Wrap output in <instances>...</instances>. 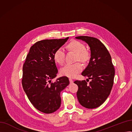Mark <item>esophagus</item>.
Instances as JSON below:
<instances>
[{
    "label": "esophagus",
    "mask_w": 132,
    "mask_h": 132,
    "mask_svg": "<svg viewBox=\"0 0 132 132\" xmlns=\"http://www.w3.org/2000/svg\"><path fill=\"white\" fill-rule=\"evenodd\" d=\"M69 80H70V84H73V80L72 79H69Z\"/></svg>",
    "instance_id": "obj_1"
}]
</instances>
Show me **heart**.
Wrapping results in <instances>:
<instances>
[{"mask_svg":"<svg viewBox=\"0 0 132 132\" xmlns=\"http://www.w3.org/2000/svg\"><path fill=\"white\" fill-rule=\"evenodd\" d=\"M68 49L76 53V61H80L82 62H87L90 58V53L86 49L85 45L78 40H73L67 45ZM65 53L64 49L61 47L58 48L55 51L53 54V59L57 64L62 65L65 60ZM83 67L80 62L74 64H66L60 70L61 75L65 77L73 78L81 72Z\"/></svg>","mask_w":132,"mask_h":132,"instance_id":"b5f03b06","label":"heart"}]
</instances>
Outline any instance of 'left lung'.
<instances>
[{
    "label": "left lung",
    "instance_id": "left-lung-1",
    "mask_svg": "<svg viewBox=\"0 0 132 132\" xmlns=\"http://www.w3.org/2000/svg\"><path fill=\"white\" fill-rule=\"evenodd\" d=\"M89 45L91 51L89 62L82 75L92 79L75 81L78 86L77 97L80 104L88 109L98 108L109 96L113 85L115 74L111 57L106 47L96 38L86 36L76 37Z\"/></svg>",
    "mask_w": 132,
    "mask_h": 132
}]
</instances>
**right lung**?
Instances as JSON below:
<instances>
[{
  "instance_id": "obj_1",
  "label": "right lung",
  "mask_w": 132,
  "mask_h": 132,
  "mask_svg": "<svg viewBox=\"0 0 132 132\" xmlns=\"http://www.w3.org/2000/svg\"><path fill=\"white\" fill-rule=\"evenodd\" d=\"M68 38L38 41L27 55L23 66L22 87L31 103L42 112L51 113L60 108V93L70 84L66 77L51 82L58 73L53 54Z\"/></svg>"
}]
</instances>
